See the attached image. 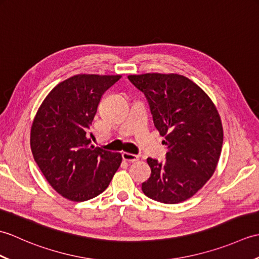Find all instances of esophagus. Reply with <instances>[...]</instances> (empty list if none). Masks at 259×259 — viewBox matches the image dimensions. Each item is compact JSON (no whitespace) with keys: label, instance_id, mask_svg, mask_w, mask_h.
Masks as SVG:
<instances>
[{"label":"esophagus","instance_id":"1","mask_svg":"<svg viewBox=\"0 0 259 259\" xmlns=\"http://www.w3.org/2000/svg\"><path fill=\"white\" fill-rule=\"evenodd\" d=\"M121 156H122V159L124 161H128V162H136V161L139 160V157L136 156V155H133V153L123 152Z\"/></svg>","mask_w":259,"mask_h":259}]
</instances>
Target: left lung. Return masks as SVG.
Masks as SVG:
<instances>
[{"label": "left lung", "instance_id": "left-lung-1", "mask_svg": "<svg viewBox=\"0 0 259 259\" xmlns=\"http://www.w3.org/2000/svg\"><path fill=\"white\" fill-rule=\"evenodd\" d=\"M128 79L145 95L168 149L164 161L147 159L151 175L142 191L159 202L185 201L211 177L221 157L224 133L217 109L184 75L146 73Z\"/></svg>", "mask_w": 259, "mask_h": 259}]
</instances>
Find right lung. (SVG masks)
I'll return each instance as SVG.
<instances>
[{
    "label": "right lung",
    "mask_w": 259,
    "mask_h": 259,
    "mask_svg": "<svg viewBox=\"0 0 259 259\" xmlns=\"http://www.w3.org/2000/svg\"><path fill=\"white\" fill-rule=\"evenodd\" d=\"M120 78L71 76L53 88L33 120V158L52 188L69 200L100 195L122 161L120 153L93 147L87 137L102 95Z\"/></svg>",
    "instance_id": "1"
}]
</instances>
